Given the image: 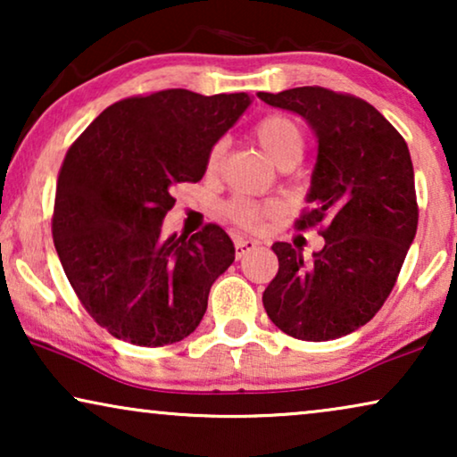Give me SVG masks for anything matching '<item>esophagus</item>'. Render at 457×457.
<instances>
[{"instance_id":"esophagus-1","label":"esophagus","mask_w":457,"mask_h":457,"mask_svg":"<svg viewBox=\"0 0 457 457\" xmlns=\"http://www.w3.org/2000/svg\"><path fill=\"white\" fill-rule=\"evenodd\" d=\"M255 247H258V243H255V241H252V239H239V237H237V239H235V255H237V260L243 258V255L249 253Z\"/></svg>"}]
</instances>
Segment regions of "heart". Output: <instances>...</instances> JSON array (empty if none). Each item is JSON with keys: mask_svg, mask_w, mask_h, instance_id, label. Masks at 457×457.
I'll use <instances>...</instances> for the list:
<instances>
[{"mask_svg": "<svg viewBox=\"0 0 457 457\" xmlns=\"http://www.w3.org/2000/svg\"><path fill=\"white\" fill-rule=\"evenodd\" d=\"M253 137L274 164L293 168L299 164L305 152V133L295 118L287 114H268L253 127ZM227 143L216 141L208 154V174H214L222 164ZM222 214L230 224L243 230H260L266 220L280 214V205L274 202H253L247 197H233L222 205Z\"/></svg>", "mask_w": 457, "mask_h": 457, "instance_id": "1", "label": "heart"}]
</instances>
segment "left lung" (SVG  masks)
Instances as JSON below:
<instances>
[{
  "instance_id": "obj_1",
  "label": "left lung",
  "mask_w": 457,
  "mask_h": 457,
  "mask_svg": "<svg viewBox=\"0 0 457 457\" xmlns=\"http://www.w3.org/2000/svg\"><path fill=\"white\" fill-rule=\"evenodd\" d=\"M258 97L297 112L314 129L310 208L295 228H318L327 241L314 260L291 243H274L278 272L262 302L268 318L295 339H339L383 308L416 237L410 149L374 105L349 93L314 85Z\"/></svg>"
}]
</instances>
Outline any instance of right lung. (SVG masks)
Wrapping results in <instances>:
<instances>
[{
    "instance_id": "1",
    "label": "right lung",
    "mask_w": 457,
    "mask_h": 457,
    "mask_svg": "<svg viewBox=\"0 0 457 457\" xmlns=\"http://www.w3.org/2000/svg\"><path fill=\"white\" fill-rule=\"evenodd\" d=\"M247 93L164 89L105 108L66 152L55 187L54 245L79 302L116 339L183 341L202 322L210 287L233 264L218 224L162 237L177 183H199L214 143Z\"/></svg>"
}]
</instances>
